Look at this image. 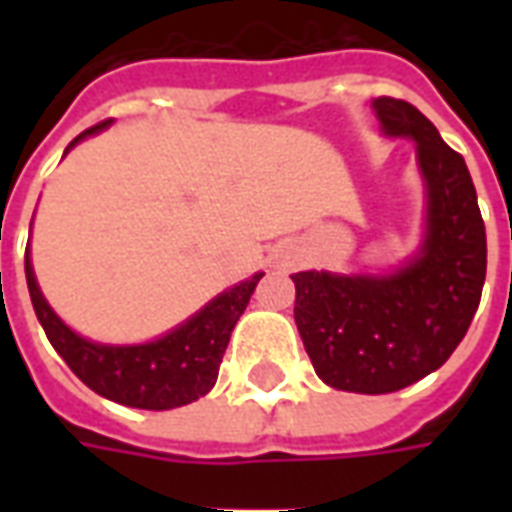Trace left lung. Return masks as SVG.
I'll return each mask as SVG.
<instances>
[{"label": "left lung", "mask_w": 512, "mask_h": 512, "mask_svg": "<svg viewBox=\"0 0 512 512\" xmlns=\"http://www.w3.org/2000/svg\"><path fill=\"white\" fill-rule=\"evenodd\" d=\"M386 136H408L425 183V235L386 274L299 271L293 318L323 384L386 395L439 370L472 323L485 282V224L461 153L417 106L373 101Z\"/></svg>", "instance_id": "left-lung-1"}]
</instances>
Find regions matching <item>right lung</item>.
Segmentation results:
<instances>
[{
    "label": "right lung",
    "mask_w": 512,
    "mask_h": 512,
    "mask_svg": "<svg viewBox=\"0 0 512 512\" xmlns=\"http://www.w3.org/2000/svg\"><path fill=\"white\" fill-rule=\"evenodd\" d=\"M109 123L112 120H104L82 131L65 147V153L87 136L104 131ZM24 271H27V288L35 315L54 351L65 359V365L106 400H115L120 406L147 408V411L186 406L211 392L230 343V332L244 315L246 304L263 277L257 271L255 277L227 288L208 301L200 312H194L189 321H183L172 332L161 334L150 343L106 345L76 334L51 310L35 279L29 246L24 255Z\"/></svg>",
    "instance_id": "add662e5"
}]
</instances>
